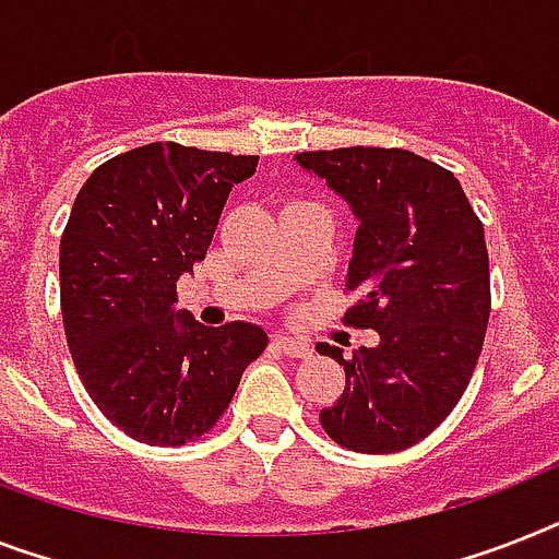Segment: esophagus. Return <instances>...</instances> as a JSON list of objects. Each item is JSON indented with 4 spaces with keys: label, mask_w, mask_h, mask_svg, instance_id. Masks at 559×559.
<instances>
[{
    "label": "esophagus",
    "mask_w": 559,
    "mask_h": 559,
    "mask_svg": "<svg viewBox=\"0 0 559 559\" xmlns=\"http://www.w3.org/2000/svg\"><path fill=\"white\" fill-rule=\"evenodd\" d=\"M272 344H275L281 353H287V356H293V358H307L312 353L310 344L298 342V338H293V335H275V338H272Z\"/></svg>",
    "instance_id": "esophagus-1"
}]
</instances>
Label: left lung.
<instances>
[{
    "mask_svg": "<svg viewBox=\"0 0 559 559\" xmlns=\"http://www.w3.org/2000/svg\"><path fill=\"white\" fill-rule=\"evenodd\" d=\"M295 163L358 221L344 278L358 304L344 321L379 333L353 358L316 347L347 373L321 428L347 451H405L456 407L483 353L491 312L483 224L451 171L405 148L301 152Z\"/></svg>",
    "mask_w": 559,
    "mask_h": 559,
    "instance_id": "obj_1",
    "label": "left lung"
}]
</instances>
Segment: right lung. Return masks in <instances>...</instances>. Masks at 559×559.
I'll return each mask as SVG.
<instances>
[{"label": "right lung", "mask_w": 559, "mask_h": 559, "mask_svg": "<svg viewBox=\"0 0 559 559\" xmlns=\"http://www.w3.org/2000/svg\"><path fill=\"white\" fill-rule=\"evenodd\" d=\"M258 157L148 143L91 171L59 240L68 350L91 402L146 444L203 437L266 347L249 321L206 326L177 310V281L215 235Z\"/></svg>", "instance_id": "right-lung-1"}]
</instances>
